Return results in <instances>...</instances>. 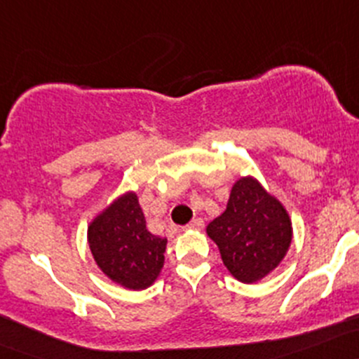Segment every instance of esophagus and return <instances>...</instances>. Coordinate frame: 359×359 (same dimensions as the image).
<instances>
[{"label": "esophagus", "instance_id": "34e87169", "mask_svg": "<svg viewBox=\"0 0 359 359\" xmlns=\"http://www.w3.org/2000/svg\"><path fill=\"white\" fill-rule=\"evenodd\" d=\"M203 226H204V222L201 218H194L191 223L187 224L189 230H201V228H203Z\"/></svg>", "mask_w": 359, "mask_h": 359}]
</instances>
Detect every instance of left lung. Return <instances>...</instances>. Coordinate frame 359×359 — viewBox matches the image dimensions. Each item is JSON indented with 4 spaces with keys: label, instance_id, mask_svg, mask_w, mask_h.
Listing matches in <instances>:
<instances>
[{
    "label": "left lung",
    "instance_id": "8db88e82",
    "mask_svg": "<svg viewBox=\"0 0 359 359\" xmlns=\"http://www.w3.org/2000/svg\"><path fill=\"white\" fill-rule=\"evenodd\" d=\"M223 264L242 283H257L279 266L293 228L288 211L254 177L233 184L226 210L208 224Z\"/></svg>",
    "mask_w": 359,
    "mask_h": 359
}]
</instances>
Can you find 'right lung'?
<instances>
[{
  "label": "right lung",
  "mask_w": 359,
  "mask_h": 359,
  "mask_svg": "<svg viewBox=\"0 0 359 359\" xmlns=\"http://www.w3.org/2000/svg\"><path fill=\"white\" fill-rule=\"evenodd\" d=\"M88 245L102 273L128 290H144L158 278L167 238L148 231L135 192H126L88 224Z\"/></svg>",
  "instance_id": "obj_1"
}]
</instances>
